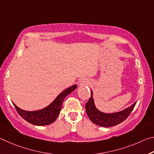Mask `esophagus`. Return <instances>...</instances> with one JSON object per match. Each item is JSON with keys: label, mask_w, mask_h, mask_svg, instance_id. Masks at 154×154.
<instances>
[{"label": "esophagus", "mask_w": 154, "mask_h": 154, "mask_svg": "<svg viewBox=\"0 0 154 154\" xmlns=\"http://www.w3.org/2000/svg\"><path fill=\"white\" fill-rule=\"evenodd\" d=\"M82 82H84V83H85V84H89V82H90V81H88V79H85V80H84V81H82Z\"/></svg>", "instance_id": "34e87169"}]
</instances>
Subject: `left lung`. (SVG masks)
<instances>
[{"instance_id": "obj_1", "label": "left lung", "mask_w": 154, "mask_h": 154, "mask_svg": "<svg viewBox=\"0 0 154 154\" xmlns=\"http://www.w3.org/2000/svg\"><path fill=\"white\" fill-rule=\"evenodd\" d=\"M92 91H91V97L86 104V111L90 120L92 123L101 127H112L122 123L128 118L135 107L136 102L129 108L114 113L108 114L99 111L94 105V99L92 97Z\"/></svg>"}]
</instances>
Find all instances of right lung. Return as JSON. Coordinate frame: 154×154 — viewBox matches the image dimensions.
<instances>
[{
    "mask_svg": "<svg viewBox=\"0 0 154 154\" xmlns=\"http://www.w3.org/2000/svg\"><path fill=\"white\" fill-rule=\"evenodd\" d=\"M77 87V85H73L68 88L61 92L49 106L40 110L32 112L25 111L19 108L14 103L13 104L19 115L29 123L39 126L47 125L53 123L56 120L62 108L64 99L68 94L76 89Z\"/></svg>",
    "mask_w": 154,
    "mask_h": 154,
    "instance_id": "obj_1",
    "label": "right lung"
}]
</instances>
